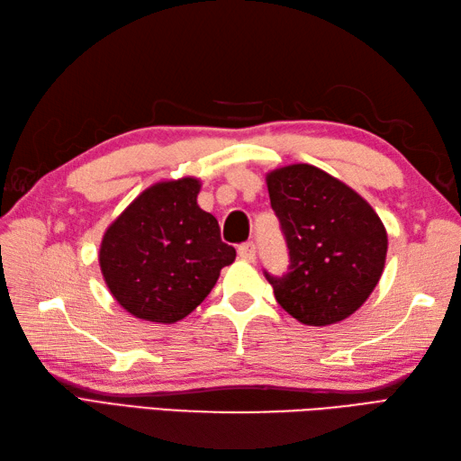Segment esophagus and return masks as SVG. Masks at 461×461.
Here are the masks:
<instances>
[{"label": "esophagus", "instance_id": "1", "mask_svg": "<svg viewBox=\"0 0 461 461\" xmlns=\"http://www.w3.org/2000/svg\"><path fill=\"white\" fill-rule=\"evenodd\" d=\"M238 253H240V258L243 261H253V259H256V243H253V241L241 243V246L238 248Z\"/></svg>", "mask_w": 461, "mask_h": 461}]
</instances>
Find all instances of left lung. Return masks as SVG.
I'll return each mask as SVG.
<instances>
[{
	"instance_id": "1",
	"label": "left lung",
	"mask_w": 461,
	"mask_h": 461,
	"mask_svg": "<svg viewBox=\"0 0 461 461\" xmlns=\"http://www.w3.org/2000/svg\"><path fill=\"white\" fill-rule=\"evenodd\" d=\"M266 180L291 259L283 277L266 271L277 303L311 327L350 317L384 269V223L362 195L317 166H283Z\"/></svg>"
}]
</instances>
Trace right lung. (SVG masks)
I'll return each mask as SVG.
<instances>
[{
  "mask_svg": "<svg viewBox=\"0 0 461 461\" xmlns=\"http://www.w3.org/2000/svg\"><path fill=\"white\" fill-rule=\"evenodd\" d=\"M200 180L158 182L106 228L99 263L119 305L150 322L184 319L210 295L236 249L198 205Z\"/></svg>",
  "mask_w": 461,
  "mask_h": 461,
  "instance_id": "1",
  "label": "right lung"
}]
</instances>
